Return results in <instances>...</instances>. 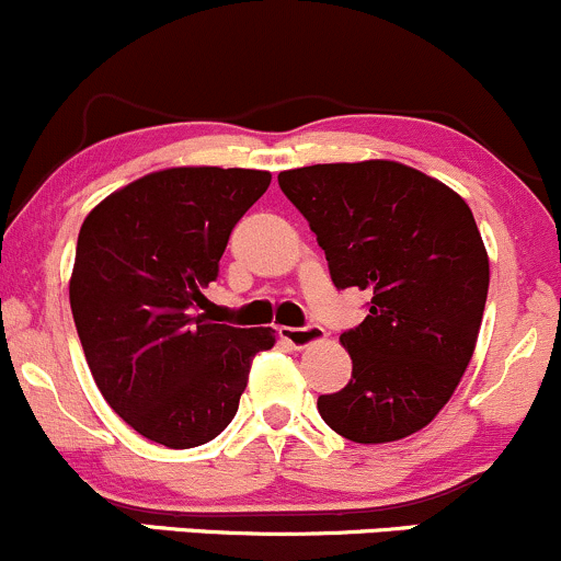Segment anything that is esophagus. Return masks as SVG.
<instances>
[{
	"label": "esophagus",
	"mask_w": 561,
	"mask_h": 561,
	"mask_svg": "<svg viewBox=\"0 0 561 561\" xmlns=\"http://www.w3.org/2000/svg\"><path fill=\"white\" fill-rule=\"evenodd\" d=\"M323 329L318 323H307V327H283L280 329V340L288 342L291 347H307L312 342H321L323 340Z\"/></svg>",
	"instance_id": "34e87169"
}]
</instances>
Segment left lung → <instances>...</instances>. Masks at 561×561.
Here are the masks:
<instances>
[{"instance_id":"1","label":"left lung","mask_w":561,"mask_h":561,"mask_svg":"<svg viewBox=\"0 0 561 561\" xmlns=\"http://www.w3.org/2000/svg\"><path fill=\"white\" fill-rule=\"evenodd\" d=\"M336 288L369 291V316L340 342L342 390L318 396L323 423L355 444L399 442L451 399L471 360L490 259L471 208L436 179L390 160L283 171Z\"/></svg>"}]
</instances>
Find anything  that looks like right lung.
<instances>
[{
  "mask_svg": "<svg viewBox=\"0 0 561 561\" xmlns=\"http://www.w3.org/2000/svg\"><path fill=\"white\" fill-rule=\"evenodd\" d=\"M251 168H168L106 197L82 221L71 316L106 403L149 442L201 447L232 423L251 360L273 329L197 312L240 216L267 192Z\"/></svg>",
  "mask_w": 561,
  "mask_h": 561,
  "instance_id": "right-lung-1",
  "label": "right lung"
}]
</instances>
